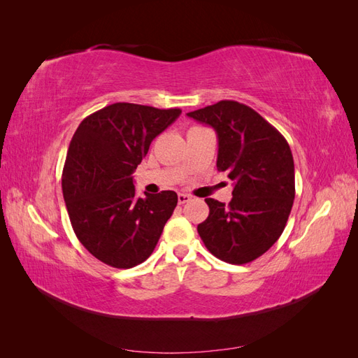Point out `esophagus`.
<instances>
[{
  "label": "esophagus",
  "instance_id": "34e87169",
  "mask_svg": "<svg viewBox=\"0 0 358 358\" xmlns=\"http://www.w3.org/2000/svg\"><path fill=\"white\" fill-rule=\"evenodd\" d=\"M178 201H179V204H185V203L191 201V196H189V194H185V192H179L178 194Z\"/></svg>",
  "mask_w": 358,
  "mask_h": 358
}]
</instances>
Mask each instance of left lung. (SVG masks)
I'll use <instances>...</instances> for the list:
<instances>
[{
	"label": "left lung",
	"instance_id": "1",
	"mask_svg": "<svg viewBox=\"0 0 358 358\" xmlns=\"http://www.w3.org/2000/svg\"><path fill=\"white\" fill-rule=\"evenodd\" d=\"M187 115L218 134L216 167L234 182L229 206L206 199L209 216L197 231L216 258L251 263L272 248L288 221L296 196L289 145L262 115L233 100Z\"/></svg>",
	"mask_w": 358,
	"mask_h": 358
}]
</instances>
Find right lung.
<instances>
[{
    "instance_id": "obj_1",
    "label": "right lung",
    "mask_w": 358,
    "mask_h": 358,
    "mask_svg": "<svg viewBox=\"0 0 358 358\" xmlns=\"http://www.w3.org/2000/svg\"><path fill=\"white\" fill-rule=\"evenodd\" d=\"M180 109L115 103L86 116L70 142L62 194L80 243L107 266L129 268L154 252L178 204L175 191L136 197L133 173Z\"/></svg>"
}]
</instances>
